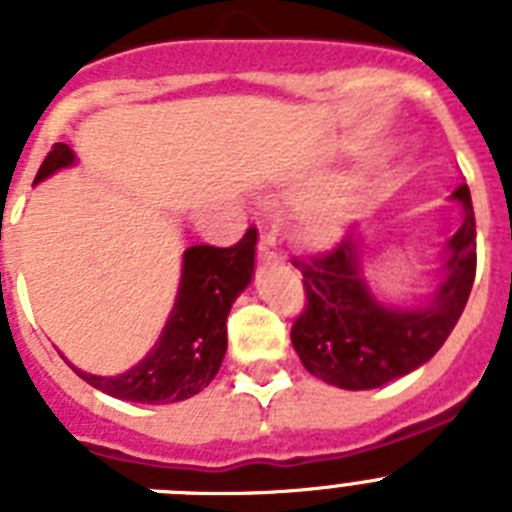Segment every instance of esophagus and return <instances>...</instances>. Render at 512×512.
Here are the masks:
<instances>
[{
	"label": "esophagus",
	"instance_id": "1",
	"mask_svg": "<svg viewBox=\"0 0 512 512\" xmlns=\"http://www.w3.org/2000/svg\"><path fill=\"white\" fill-rule=\"evenodd\" d=\"M259 256L264 261H279L282 259V248H279L277 233L274 230H266L259 241Z\"/></svg>",
	"mask_w": 512,
	"mask_h": 512
}]
</instances>
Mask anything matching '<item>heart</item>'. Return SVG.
Returning <instances> with one entry per match:
<instances>
[{
    "mask_svg": "<svg viewBox=\"0 0 512 512\" xmlns=\"http://www.w3.org/2000/svg\"><path fill=\"white\" fill-rule=\"evenodd\" d=\"M318 192L315 184L302 189V197H312V194ZM343 220H346V212H343L341 205L336 202H323V205H315L305 217V230L310 235L312 241H330V238H336L338 230L343 228Z\"/></svg>",
    "mask_w": 512,
    "mask_h": 512,
    "instance_id": "1",
    "label": "heart"
}]
</instances>
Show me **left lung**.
I'll use <instances>...</instances> for the list:
<instances>
[{"label":"left lung","instance_id":"obj_1","mask_svg":"<svg viewBox=\"0 0 512 512\" xmlns=\"http://www.w3.org/2000/svg\"><path fill=\"white\" fill-rule=\"evenodd\" d=\"M454 197L464 205V223L449 243L436 297L418 310H392L374 300L359 274L354 235L328 251L292 256L307 302L289 336L307 372L343 390H374L433 359L459 323L477 274V225L467 184Z\"/></svg>","mask_w":512,"mask_h":512}]
</instances>
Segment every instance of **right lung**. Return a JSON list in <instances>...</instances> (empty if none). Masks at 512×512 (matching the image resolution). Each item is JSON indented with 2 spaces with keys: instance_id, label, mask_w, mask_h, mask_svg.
Listing matches in <instances>:
<instances>
[{
  "instance_id": "1",
  "label": "right lung",
  "mask_w": 512,
  "mask_h": 512,
  "mask_svg": "<svg viewBox=\"0 0 512 512\" xmlns=\"http://www.w3.org/2000/svg\"><path fill=\"white\" fill-rule=\"evenodd\" d=\"M74 164L66 143H56L43 158L35 182ZM256 228H248L235 246H192L184 251L182 282L161 338L143 361L117 377H97L76 369L84 382L104 395L146 405H164L197 395L215 379L228 348V312L251 282Z\"/></svg>"
}]
</instances>
